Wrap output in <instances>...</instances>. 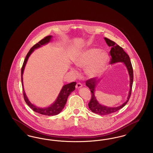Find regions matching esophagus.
Instances as JSON below:
<instances>
[{"label": "esophagus", "mask_w": 153, "mask_h": 153, "mask_svg": "<svg viewBox=\"0 0 153 153\" xmlns=\"http://www.w3.org/2000/svg\"><path fill=\"white\" fill-rule=\"evenodd\" d=\"M82 87V85L80 83V82H78V83H77V84H76V88H81Z\"/></svg>", "instance_id": "1"}]
</instances>
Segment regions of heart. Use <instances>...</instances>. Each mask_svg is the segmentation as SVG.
I'll return each mask as SVG.
<instances>
[{"label":"heart","mask_w":153,"mask_h":153,"mask_svg":"<svg viewBox=\"0 0 153 153\" xmlns=\"http://www.w3.org/2000/svg\"><path fill=\"white\" fill-rule=\"evenodd\" d=\"M108 55L106 51L97 48H88L80 51L73 58L77 66L85 68L86 74L90 78L101 76L105 71L108 63ZM74 73L77 72L72 68Z\"/></svg>","instance_id":"obj_1"}]
</instances>
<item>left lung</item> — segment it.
<instances>
[{"mask_svg":"<svg viewBox=\"0 0 153 153\" xmlns=\"http://www.w3.org/2000/svg\"><path fill=\"white\" fill-rule=\"evenodd\" d=\"M104 39L107 44L109 47H111L110 51V54L111 56V59L110 61L111 64H113L117 62H123L124 64L126 66L128 72L130 76V91L128 92V95L127 99L126 102L122 104L121 105L117 107H107L100 104L97 100L96 97L95 96V88L96 87L97 84L99 82L100 80H96L95 78H92L86 81L85 85L89 88L91 90L92 97L90 102L88 104V107L90 110L98 115H106L114 113L118 110L121 109L126 105V104L128 102L130 96H131L132 87L133 83V69L131 64V61L129 56L124 51L122 48L119 46L115 42L110 40L107 38H104Z\"/></svg>","mask_w":153,"mask_h":153,"instance_id":"8db88e82","label":"left lung"}]
</instances>
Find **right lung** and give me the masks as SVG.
I'll return each mask as SVG.
<instances>
[{
	"instance_id": "add662e5",
	"label": "right lung",
	"mask_w": 153,
	"mask_h": 153,
	"mask_svg": "<svg viewBox=\"0 0 153 153\" xmlns=\"http://www.w3.org/2000/svg\"><path fill=\"white\" fill-rule=\"evenodd\" d=\"M51 38H52L51 36H49L45 37L44 39H41L37 44L34 45L30 49L29 51L27 54V55L26 56V58L25 59V61L23 62L22 69H21V81H22V88H23V97H24L25 101L26 102V104L29 106L30 107L33 109L34 111H35L36 112H37V113L40 114H42V115H48V116L56 115H58V114H59L61 112V111L63 109L64 106L65 105L68 97L69 96V95L71 94V92H72L73 91H74L75 86L76 85V82H72L71 83L64 85L62 88V89H61V91H60V92L58 95V97H57V99L56 100L55 102H54L51 105L48 107L40 108V107H36V105H33L29 100L27 96L25 94V92L24 91L23 84V77H23V71H24L25 66H26L27 61L29 59L30 56L31 55V54L34 51L35 49L40 48L42 45H45L49 43L51 41Z\"/></svg>"
}]
</instances>
